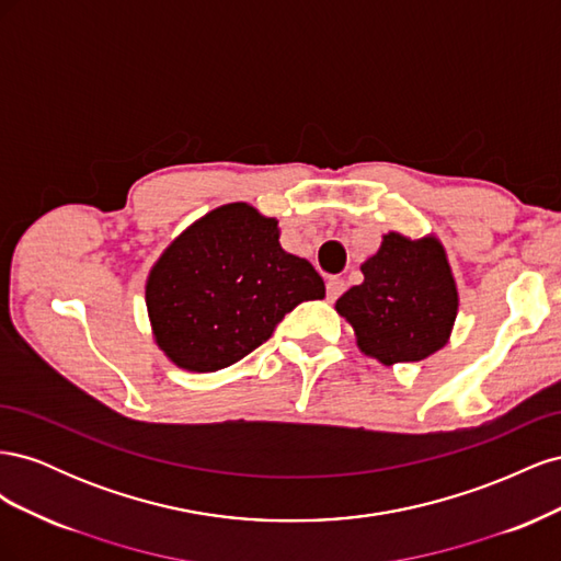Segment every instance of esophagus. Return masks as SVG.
Here are the masks:
<instances>
[{"instance_id":"esophagus-1","label":"esophagus","mask_w":561,"mask_h":561,"mask_svg":"<svg viewBox=\"0 0 561 561\" xmlns=\"http://www.w3.org/2000/svg\"><path fill=\"white\" fill-rule=\"evenodd\" d=\"M344 290H346V280H344V278L332 276V278L328 280V299H330V301H334L336 297H342Z\"/></svg>"}]
</instances>
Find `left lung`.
I'll use <instances>...</instances> for the list:
<instances>
[{"label":"left lung","mask_w":561,"mask_h":561,"mask_svg":"<svg viewBox=\"0 0 561 561\" xmlns=\"http://www.w3.org/2000/svg\"><path fill=\"white\" fill-rule=\"evenodd\" d=\"M365 280L336 299L358 348L383 365L416 363L449 342L458 293L435 236L412 241L390 231L360 266Z\"/></svg>","instance_id":"left-lung-1"}]
</instances>
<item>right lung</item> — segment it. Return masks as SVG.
Instances as JSON below:
<instances>
[{
  "mask_svg": "<svg viewBox=\"0 0 561 561\" xmlns=\"http://www.w3.org/2000/svg\"><path fill=\"white\" fill-rule=\"evenodd\" d=\"M278 222L248 203L201 217L151 266L145 299L159 348L178 367L217 371L274 334L325 283L278 243Z\"/></svg>",
  "mask_w": 561,
  "mask_h": 561,
  "instance_id": "right-lung-1",
  "label": "right lung"
}]
</instances>
